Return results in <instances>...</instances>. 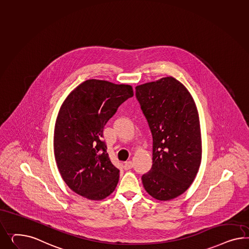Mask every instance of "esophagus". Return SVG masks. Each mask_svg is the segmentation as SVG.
<instances>
[{
    "mask_svg": "<svg viewBox=\"0 0 249 249\" xmlns=\"http://www.w3.org/2000/svg\"><path fill=\"white\" fill-rule=\"evenodd\" d=\"M131 168H133V162L129 160V161H126L124 163V169L128 170V169H130Z\"/></svg>",
    "mask_w": 249,
    "mask_h": 249,
    "instance_id": "obj_1",
    "label": "esophagus"
}]
</instances>
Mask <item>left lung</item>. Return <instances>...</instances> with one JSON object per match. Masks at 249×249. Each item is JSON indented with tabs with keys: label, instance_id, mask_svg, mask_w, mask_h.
<instances>
[{
	"label": "left lung",
	"instance_id": "1",
	"mask_svg": "<svg viewBox=\"0 0 249 249\" xmlns=\"http://www.w3.org/2000/svg\"><path fill=\"white\" fill-rule=\"evenodd\" d=\"M136 98L153 139V164L142 176L143 186L156 199L170 200L189 188L201 163L195 102L172 77L137 86Z\"/></svg>",
	"mask_w": 249,
	"mask_h": 249
}]
</instances>
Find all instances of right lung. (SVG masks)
I'll return each mask as SVG.
<instances>
[{"label":"right lung","instance_id":"right-lung-1","mask_svg":"<svg viewBox=\"0 0 249 249\" xmlns=\"http://www.w3.org/2000/svg\"><path fill=\"white\" fill-rule=\"evenodd\" d=\"M131 97L129 85L88 80L62 103L54 129V155L63 180L75 193L101 200L114 191L120 169L109 160L103 128Z\"/></svg>","mask_w":249,"mask_h":249}]
</instances>
